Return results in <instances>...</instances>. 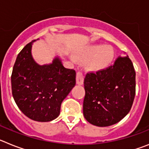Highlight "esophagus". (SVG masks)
<instances>
[{"instance_id": "obj_1", "label": "esophagus", "mask_w": 149, "mask_h": 149, "mask_svg": "<svg viewBox=\"0 0 149 149\" xmlns=\"http://www.w3.org/2000/svg\"><path fill=\"white\" fill-rule=\"evenodd\" d=\"M84 74L81 71H77V74H76V82L79 85H81L84 83Z\"/></svg>"}]
</instances>
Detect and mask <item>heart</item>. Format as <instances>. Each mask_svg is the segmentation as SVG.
I'll return each instance as SVG.
<instances>
[{"mask_svg":"<svg viewBox=\"0 0 149 149\" xmlns=\"http://www.w3.org/2000/svg\"><path fill=\"white\" fill-rule=\"evenodd\" d=\"M81 60H89V65L93 69H101L107 67L114 58V51L110 46L99 45H91L84 48L77 54Z\"/></svg>","mask_w":149,"mask_h":149,"instance_id":"heart-1","label":"heart"}]
</instances>
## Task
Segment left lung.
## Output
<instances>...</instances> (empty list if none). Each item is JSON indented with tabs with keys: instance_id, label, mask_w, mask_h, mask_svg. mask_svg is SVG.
<instances>
[{
	"instance_id": "8db88e82",
	"label": "left lung",
	"mask_w": 149,
	"mask_h": 149,
	"mask_svg": "<svg viewBox=\"0 0 149 149\" xmlns=\"http://www.w3.org/2000/svg\"><path fill=\"white\" fill-rule=\"evenodd\" d=\"M85 119L99 127L119 122L128 113L136 94V72L129 56H119L113 65L84 78Z\"/></svg>"
}]
</instances>
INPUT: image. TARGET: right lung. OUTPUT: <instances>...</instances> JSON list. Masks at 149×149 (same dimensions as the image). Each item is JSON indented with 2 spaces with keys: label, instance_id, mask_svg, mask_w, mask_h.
Segmentation results:
<instances>
[{
  "label": "right lung",
  "instance_id": "1",
  "mask_svg": "<svg viewBox=\"0 0 149 149\" xmlns=\"http://www.w3.org/2000/svg\"><path fill=\"white\" fill-rule=\"evenodd\" d=\"M34 41L17 56L11 75L12 93L26 116L50 122L60 115L62 101L75 85L76 72L63 66L58 57L49 65H38L31 55Z\"/></svg>",
  "mask_w": 149,
  "mask_h": 149
}]
</instances>
